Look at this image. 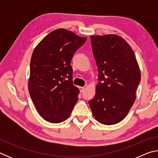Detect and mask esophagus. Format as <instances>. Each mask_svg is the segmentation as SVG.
Instances as JSON below:
<instances>
[{
	"instance_id": "esophagus-1",
	"label": "esophagus",
	"mask_w": 158,
	"mask_h": 158,
	"mask_svg": "<svg viewBox=\"0 0 158 158\" xmlns=\"http://www.w3.org/2000/svg\"><path fill=\"white\" fill-rule=\"evenodd\" d=\"M84 89H85L84 87H79L80 93H83V92H84Z\"/></svg>"
}]
</instances>
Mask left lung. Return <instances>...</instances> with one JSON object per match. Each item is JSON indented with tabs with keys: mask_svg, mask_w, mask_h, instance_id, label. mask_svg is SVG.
<instances>
[{
	"mask_svg": "<svg viewBox=\"0 0 158 158\" xmlns=\"http://www.w3.org/2000/svg\"><path fill=\"white\" fill-rule=\"evenodd\" d=\"M90 40L98 82L89 106L98 122L114 125L126 116L135 102L140 69L132 48L121 37L92 35Z\"/></svg>",
	"mask_w": 158,
	"mask_h": 158,
	"instance_id": "1",
	"label": "left lung"
}]
</instances>
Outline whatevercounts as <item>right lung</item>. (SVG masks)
<instances>
[{"mask_svg": "<svg viewBox=\"0 0 158 158\" xmlns=\"http://www.w3.org/2000/svg\"><path fill=\"white\" fill-rule=\"evenodd\" d=\"M86 39L59 28L48 34L35 48L28 91L38 113L48 122L65 121L78 100L79 90L73 84L70 63Z\"/></svg>", "mask_w": 158, "mask_h": 158, "instance_id": "right-lung-1", "label": "right lung"}]
</instances>
